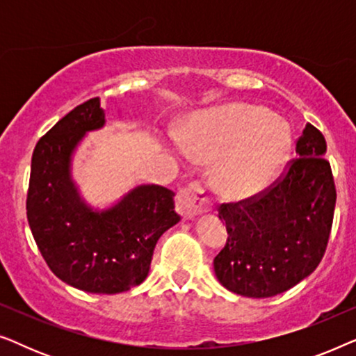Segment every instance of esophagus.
Instances as JSON below:
<instances>
[{
  "label": "esophagus",
  "instance_id": "34e87169",
  "mask_svg": "<svg viewBox=\"0 0 356 356\" xmlns=\"http://www.w3.org/2000/svg\"><path fill=\"white\" fill-rule=\"evenodd\" d=\"M211 199H209L206 189L201 186V183L194 181L179 189L177 197V209L184 218H194L196 216H201V213L211 211Z\"/></svg>",
  "mask_w": 356,
  "mask_h": 356
}]
</instances>
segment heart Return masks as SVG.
Segmentation results:
<instances>
[{"mask_svg": "<svg viewBox=\"0 0 356 356\" xmlns=\"http://www.w3.org/2000/svg\"><path fill=\"white\" fill-rule=\"evenodd\" d=\"M290 143V131L280 120L246 104L204 111L183 134L184 152L197 162H213V186L230 199L251 197L269 186Z\"/></svg>", "mask_w": 356, "mask_h": 356, "instance_id": "heart-1", "label": "heart"}]
</instances>
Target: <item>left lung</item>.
Wrapping results in <instances>:
<instances>
[{"label": "left lung", "mask_w": 356, "mask_h": 356, "mask_svg": "<svg viewBox=\"0 0 356 356\" xmlns=\"http://www.w3.org/2000/svg\"><path fill=\"white\" fill-rule=\"evenodd\" d=\"M325 149L323 133L308 123L296 140L298 157L284 177L257 196L218 209L228 238L213 259V270L227 290L269 298L319 266L337 199Z\"/></svg>", "instance_id": "left-lung-1"}]
</instances>
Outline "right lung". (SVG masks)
<instances>
[{
  "instance_id": "right-lung-1",
  "label": "right lung",
  "mask_w": 356,
  "mask_h": 356,
  "mask_svg": "<svg viewBox=\"0 0 356 356\" xmlns=\"http://www.w3.org/2000/svg\"><path fill=\"white\" fill-rule=\"evenodd\" d=\"M100 99L58 121L32 155L27 220L43 259L58 279L89 293L113 295L145 280L159 238L177 225L175 193L140 184L115 206L94 211L71 177L72 154L86 133L104 128Z\"/></svg>"
}]
</instances>
